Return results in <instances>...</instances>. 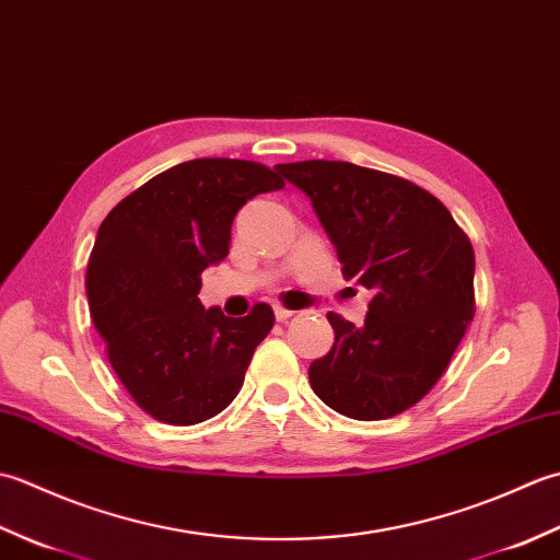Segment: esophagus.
I'll return each mask as SVG.
<instances>
[{
    "mask_svg": "<svg viewBox=\"0 0 560 560\" xmlns=\"http://www.w3.org/2000/svg\"><path fill=\"white\" fill-rule=\"evenodd\" d=\"M291 315H293V311H289V307H281V305L273 307V317H277V323H287Z\"/></svg>",
    "mask_w": 560,
    "mask_h": 560,
    "instance_id": "obj_1",
    "label": "esophagus"
}]
</instances>
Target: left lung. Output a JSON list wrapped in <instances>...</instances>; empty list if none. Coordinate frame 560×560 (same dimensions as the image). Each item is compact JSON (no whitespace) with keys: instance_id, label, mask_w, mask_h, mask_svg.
Instances as JSON below:
<instances>
[{"instance_id":"obj_1","label":"left lung","mask_w":560,"mask_h":560,"mask_svg":"<svg viewBox=\"0 0 560 560\" xmlns=\"http://www.w3.org/2000/svg\"><path fill=\"white\" fill-rule=\"evenodd\" d=\"M277 171L311 197L343 279L373 291L361 327L327 315L335 347L307 371L315 395L359 421L407 411L445 373L474 317L469 237L443 201L404 177L347 161Z\"/></svg>"}]
</instances>
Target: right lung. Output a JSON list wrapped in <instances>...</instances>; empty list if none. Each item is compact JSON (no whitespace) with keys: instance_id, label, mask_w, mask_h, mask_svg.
Instances as JSON below:
<instances>
[{"instance_id":"right-lung-1","label":"right lung","mask_w":560,"mask_h":560,"mask_svg":"<svg viewBox=\"0 0 560 560\" xmlns=\"http://www.w3.org/2000/svg\"><path fill=\"white\" fill-rule=\"evenodd\" d=\"M267 165L237 159L177 163L127 195L101 223L86 269L91 319L129 395L153 419L201 423L243 387L273 327L267 303L245 317L199 303L201 271L229 255L235 213L281 189Z\"/></svg>"}]
</instances>
